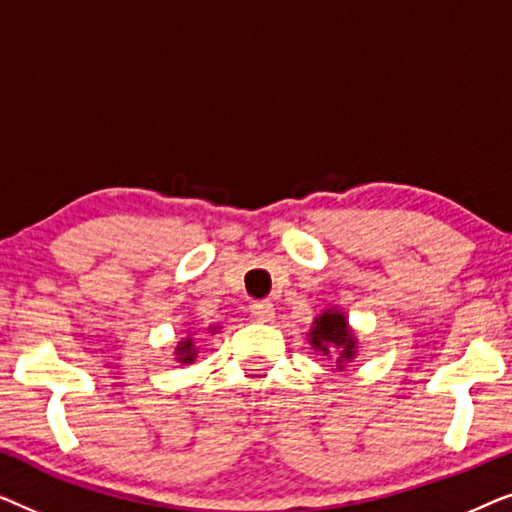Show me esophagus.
Returning <instances> with one entry per match:
<instances>
[{
	"instance_id": "34e87169",
	"label": "esophagus",
	"mask_w": 512,
	"mask_h": 512,
	"mask_svg": "<svg viewBox=\"0 0 512 512\" xmlns=\"http://www.w3.org/2000/svg\"><path fill=\"white\" fill-rule=\"evenodd\" d=\"M251 317L256 321H263V324H268V321L275 319V307L268 300H256V303H251Z\"/></svg>"
}]
</instances>
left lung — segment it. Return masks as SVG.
I'll return each mask as SVG.
<instances>
[{
  "label": "left lung",
  "mask_w": 512,
  "mask_h": 512,
  "mask_svg": "<svg viewBox=\"0 0 512 512\" xmlns=\"http://www.w3.org/2000/svg\"><path fill=\"white\" fill-rule=\"evenodd\" d=\"M310 342L326 359H333L335 354V366H338V370L345 368L356 356V335L347 324L345 312L335 310V307L314 319Z\"/></svg>",
  "instance_id": "left-lung-1"
}]
</instances>
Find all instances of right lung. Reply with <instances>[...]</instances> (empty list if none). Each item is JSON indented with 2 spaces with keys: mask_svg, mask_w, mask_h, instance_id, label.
<instances>
[{
  "mask_svg": "<svg viewBox=\"0 0 512 512\" xmlns=\"http://www.w3.org/2000/svg\"><path fill=\"white\" fill-rule=\"evenodd\" d=\"M195 354H198V349H195L191 338H184L177 345V361L179 363H193Z\"/></svg>",
  "mask_w": 512,
  "mask_h": 512,
  "instance_id": "1",
  "label": "right lung"
}]
</instances>
